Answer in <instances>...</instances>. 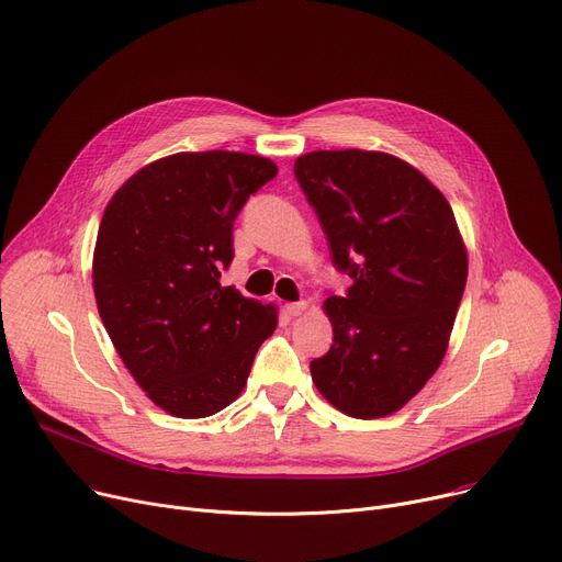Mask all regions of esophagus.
<instances>
[{"label":"esophagus","mask_w":562,"mask_h":562,"mask_svg":"<svg viewBox=\"0 0 562 562\" xmlns=\"http://www.w3.org/2000/svg\"><path fill=\"white\" fill-rule=\"evenodd\" d=\"M305 310H307V303H305V301H301V303H286V305H284V312H286L289 316H301Z\"/></svg>","instance_id":"esophagus-1"}]
</instances>
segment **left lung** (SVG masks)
<instances>
[{"label":"left lung","mask_w":562,"mask_h":562,"mask_svg":"<svg viewBox=\"0 0 562 562\" xmlns=\"http://www.w3.org/2000/svg\"><path fill=\"white\" fill-rule=\"evenodd\" d=\"M293 173L352 278L331 295V348L310 363L321 395L346 416L395 414L440 366L468 280L454 212L408 162L380 151H314Z\"/></svg>","instance_id":"left-lung-1"}]
</instances>
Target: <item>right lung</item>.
Segmentation results:
<instances>
[{
    "label": "right lung",
    "instance_id": "obj_1",
    "mask_svg": "<svg viewBox=\"0 0 562 562\" xmlns=\"http://www.w3.org/2000/svg\"><path fill=\"white\" fill-rule=\"evenodd\" d=\"M278 167L235 151L176 154L110 199L92 259L99 316L135 382L176 418H205L246 386L278 312L221 286L235 218Z\"/></svg>",
    "mask_w": 562,
    "mask_h": 562
}]
</instances>
